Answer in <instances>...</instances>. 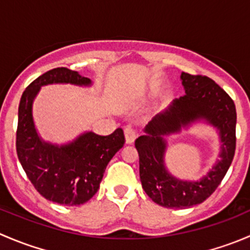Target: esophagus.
I'll return each mask as SVG.
<instances>
[{
    "instance_id": "esophagus-1",
    "label": "esophagus",
    "mask_w": 250,
    "mask_h": 250,
    "mask_svg": "<svg viewBox=\"0 0 250 250\" xmlns=\"http://www.w3.org/2000/svg\"><path fill=\"white\" fill-rule=\"evenodd\" d=\"M125 143L132 144L133 141L135 140V138H137V132H135L132 127H125Z\"/></svg>"
}]
</instances>
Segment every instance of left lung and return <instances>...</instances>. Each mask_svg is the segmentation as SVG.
I'll list each match as a JSON object with an SVG mask.
<instances>
[{
	"mask_svg": "<svg viewBox=\"0 0 250 250\" xmlns=\"http://www.w3.org/2000/svg\"><path fill=\"white\" fill-rule=\"evenodd\" d=\"M185 94L173 100L145 127V135L135 140L139 153L141 185L155 203L166 208L184 209L206 201L220 185L232 163L236 150V106L230 95L211 78L183 72ZM203 119L219 130L221 160L198 182L179 181L167 170L164 153L166 135Z\"/></svg>",
	"mask_w": 250,
	"mask_h": 250,
	"instance_id": "1",
	"label": "left lung"
}]
</instances>
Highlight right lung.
Returning a JSON list of instances; mask_svg holds the SVG:
<instances>
[{
  "label": "right lung",
  "instance_id": "obj_1",
  "mask_svg": "<svg viewBox=\"0 0 250 250\" xmlns=\"http://www.w3.org/2000/svg\"><path fill=\"white\" fill-rule=\"evenodd\" d=\"M52 83L90 85L92 81L77 71L57 67L30 83L18 109L17 155L29 180L44 198L80 206L99 190L107 163L125 144V134L122 128L105 137L85 132L60 146L42 140L35 128L32 103L42 85Z\"/></svg>",
  "mask_w": 250,
  "mask_h": 250
}]
</instances>
